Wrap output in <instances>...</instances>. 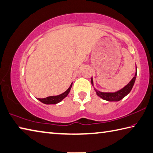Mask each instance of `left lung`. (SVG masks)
Here are the masks:
<instances>
[{"label": "left lung", "mask_w": 153, "mask_h": 153, "mask_svg": "<svg viewBox=\"0 0 153 153\" xmlns=\"http://www.w3.org/2000/svg\"><path fill=\"white\" fill-rule=\"evenodd\" d=\"M136 69H137V66H136ZM137 75V72L136 71L134 76L133 77V78L131 79V81H130L126 86H124L123 88H122L121 90H118L117 91H116V92H102V91H100L98 90H96L95 88H94V90H95L97 95H98L99 97H100V98L103 100H105L108 101V102L120 101L130 92L133 85L134 84ZM91 85H94L92 77H91Z\"/></svg>", "instance_id": "left-lung-1"}]
</instances>
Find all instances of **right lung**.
I'll return each mask as SVG.
<instances>
[{
	"label": "right lung",
	"instance_id": "right-lung-1",
	"mask_svg": "<svg viewBox=\"0 0 153 153\" xmlns=\"http://www.w3.org/2000/svg\"><path fill=\"white\" fill-rule=\"evenodd\" d=\"M71 86H72V83L68 90H66L65 92L60 94V95L49 96L45 98H38V100L40 102H42V103L45 104H56L57 103H59V102H60L62 100L64 99L65 97H67L68 94L69 93V91L71 90Z\"/></svg>",
	"mask_w": 153,
	"mask_h": 153
}]
</instances>
